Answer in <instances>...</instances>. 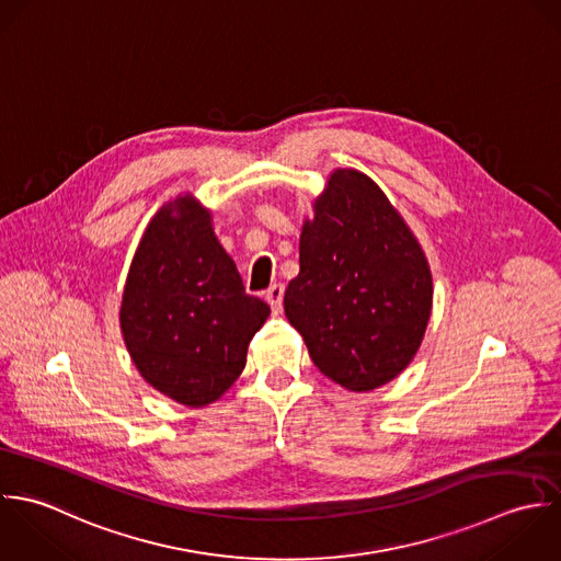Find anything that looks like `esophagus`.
<instances>
[{
    "instance_id": "1",
    "label": "esophagus",
    "mask_w": 561,
    "mask_h": 561,
    "mask_svg": "<svg viewBox=\"0 0 561 561\" xmlns=\"http://www.w3.org/2000/svg\"><path fill=\"white\" fill-rule=\"evenodd\" d=\"M264 297H266L268 306L273 308V312L279 314V312H282V301H284V286H282V284H273V286L266 290Z\"/></svg>"
}]
</instances>
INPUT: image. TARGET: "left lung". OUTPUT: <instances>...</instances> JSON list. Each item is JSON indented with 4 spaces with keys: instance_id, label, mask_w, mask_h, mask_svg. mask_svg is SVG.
Here are the masks:
<instances>
[{
    "instance_id": "8db88e82",
    "label": "left lung",
    "mask_w": 561,
    "mask_h": 561,
    "mask_svg": "<svg viewBox=\"0 0 561 561\" xmlns=\"http://www.w3.org/2000/svg\"><path fill=\"white\" fill-rule=\"evenodd\" d=\"M432 299L427 257L383 191L355 169L334 171L284 295L317 368L353 392L388 383L416 355Z\"/></svg>"
}]
</instances>
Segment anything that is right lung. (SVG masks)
Returning a JSON list of instances; mask_svg holds the SVG:
<instances>
[{"mask_svg":"<svg viewBox=\"0 0 561 561\" xmlns=\"http://www.w3.org/2000/svg\"><path fill=\"white\" fill-rule=\"evenodd\" d=\"M271 308L244 293L215 236L210 210L191 195L162 206L131 260L121 332L142 379L169 399L215 403L247 364Z\"/></svg>","mask_w":561,"mask_h":561,"instance_id":"right-lung-1","label":"right lung"}]
</instances>
